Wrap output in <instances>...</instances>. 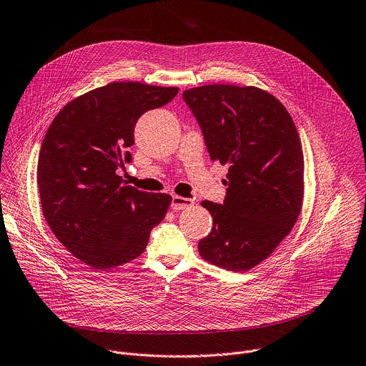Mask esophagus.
I'll return each mask as SVG.
<instances>
[{
    "label": "esophagus",
    "mask_w": 366,
    "mask_h": 366,
    "mask_svg": "<svg viewBox=\"0 0 366 366\" xmlns=\"http://www.w3.org/2000/svg\"><path fill=\"white\" fill-rule=\"evenodd\" d=\"M192 205H194V199H191V198H184V197H179V195H174L172 197L171 208L175 209V211L187 209V208H189Z\"/></svg>",
    "instance_id": "34e87169"
}]
</instances>
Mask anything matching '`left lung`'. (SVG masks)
Returning a JSON list of instances; mask_svg holds the SVG:
<instances>
[{
  "label": "left lung",
  "instance_id": "1",
  "mask_svg": "<svg viewBox=\"0 0 366 366\" xmlns=\"http://www.w3.org/2000/svg\"><path fill=\"white\" fill-rule=\"evenodd\" d=\"M212 161L228 165L224 204L202 201L212 231L201 257L228 271L267 259L294 228L304 198V154L287 108L257 86L212 84L182 92Z\"/></svg>",
  "mask_w": 366,
  "mask_h": 366
}]
</instances>
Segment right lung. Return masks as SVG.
<instances>
[{"label":"right lung","mask_w":366,"mask_h":366,"mask_svg":"<svg viewBox=\"0 0 366 366\" xmlns=\"http://www.w3.org/2000/svg\"><path fill=\"white\" fill-rule=\"evenodd\" d=\"M177 86L111 82L68 102L51 122L36 167L46 224L79 261L97 269L129 262L168 211V194L127 185L117 174L132 157L139 117L168 104Z\"/></svg>","instance_id":"1"}]
</instances>
